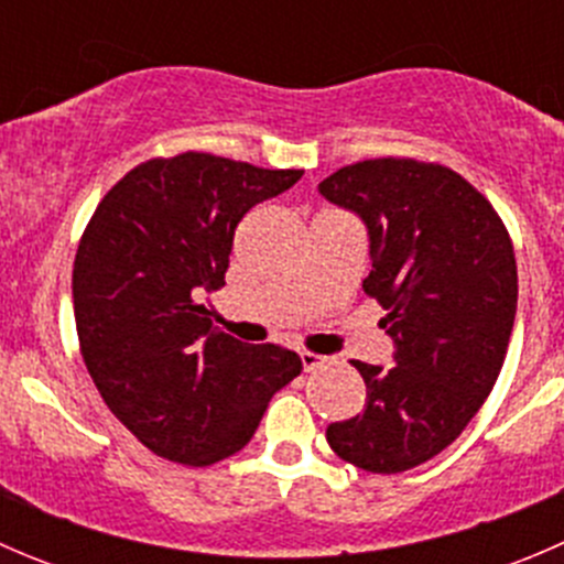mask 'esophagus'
Listing matches in <instances>:
<instances>
[{
	"label": "esophagus",
	"mask_w": 564,
	"mask_h": 564,
	"mask_svg": "<svg viewBox=\"0 0 564 564\" xmlns=\"http://www.w3.org/2000/svg\"><path fill=\"white\" fill-rule=\"evenodd\" d=\"M300 360H303L305 371H316V368H322L324 362H329V357L314 355V351H300Z\"/></svg>",
	"instance_id": "34e87169"
}]
</instances>
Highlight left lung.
Listing matches in <instances>:
<instances>
[{"mask_svg": "<svg viewBox=\"0 0 564 564\" xmlns=\"http://www.w3.org/2000/svg\"><path fill=\"white\" fill-rule=\"evenodd\" d=\"M318 193L366 224L362 289L388 311L395 344L392 368L351 360L366 406L329 423L327 442L360 469L395 475L456 442L497 382L519 300L513 242L488 198L440 163L362 161Z\"/></svg>", "mask_w": 564, "mask_h": 564, "instance_id": "left-lung-1", "label": "left lung"}]
</instances>
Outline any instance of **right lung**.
<instances>
[{"instance_id": "add662e5", "label": "right lung", "mask_w": 564, "mask_h": 564, "mask_svg": "<svg viewBox=\"0 0 564 564\" xmlns=\"http://www.w3.org/2000/svg\"><path fill=\"white\" fill-rule=\"evenodd\" d=\"M300 176L182 152L135 166L95 209L73 264L78 344L106 406L155 456L185 466L235 456L303 371L283 346L220 333L196 303L224 286L248 209Z\"/></svg>"}]
</instances>
